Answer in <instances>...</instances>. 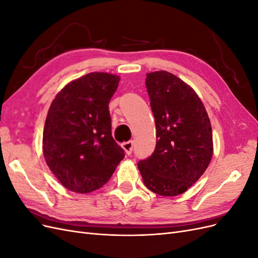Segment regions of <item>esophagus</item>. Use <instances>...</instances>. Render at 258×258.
Listing matches in <instances>:
<instances>
[{
    "label": "esophagus",
    "mask_w": 258,
    "mask_h": 258,
    "mask_svg": "<svg viewBox=\"0 0 258 258\" xmlns=\"http://www.w3.org/2000/svg\"><path fill=\"white\" fill-rule=\"evenodd\" d=\"M123 151L126 152L127 155H130L134 151V141H128V142H124L121 144Z\"/></svg>",
    "instance_id": "obj_1"
}]
</instances>
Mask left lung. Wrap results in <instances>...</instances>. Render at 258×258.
<instances>
[{"mask_svg": "<svg viewBox=\"0 0 258 258\" xmlns=\"http://www.w3.org/2000/svg\"><path fill=\"white\" fill-rule=\"evenodd\" d=\"M156 124V148L138 163L144 185L160 196L185 192L205 173L213 156L206 107L189 85L167 71L146 74Z\"/></svg>", "mask_w": 258, "mask_h": 258, "instance_id": "obj_1", "label": "left lung"}]
</instances>
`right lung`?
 Here are the masks:
<instances>
[{
	"label": "right lung",
	"mask_w": 258,
	"mask_h": 258,
	"mask_svg": "<svg viewBox=\"0 0 258 258\" xmlns=\"http://www.w3.org/2000/svg\"><path fill=\"white\" fill-rule=\"evenodd\" d=\"M120 77L92 72L67 84L52 100L43 131V154L67 189L101 188L124 157L112 137L108 103Z\"/></svg>",
	"instance_id": "1"
}]
</instances>
